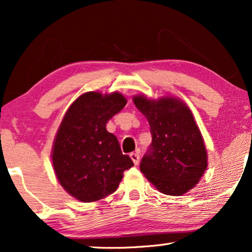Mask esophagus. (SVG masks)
<instances>
[{"instance_id":"esophagus-1","label":"esophagus","mask_w":252,"mask_h":252,"mask_svg":"<svg viewBox=\"0 0 252 252\" xmlns=\"http://www.w3.org/2000/svg\"><path fill=\"white\" fill-rule=\"evenodd\" d=\"M129 156H130V158H132V160H133L134 164H135V165L139 164V161H140V155L139 154L132 153V154L129 155Z\"/></svg>"}]
</instances>
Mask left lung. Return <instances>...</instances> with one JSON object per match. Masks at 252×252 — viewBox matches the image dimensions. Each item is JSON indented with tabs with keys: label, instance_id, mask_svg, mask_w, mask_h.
Segmentation results:
<instances>
[{
	"label": "left lung",
	"instance_id": "obj_1",
	"mask_svg": "<svg viewBox=\"0 0 252 252\" xmlns=\"http://www.w3.org/2000/svg\"><path fill=\"white\" fill-rule=\"evenodd\" d=\"M133 102L147 117L153 136L141 172L163 194L184 195L198 184L208 167L204 140L191 111L175 97L136 95Z\"/></svg>",
	"mask_w": 252,
	"mask_h": 252
}]
</instances>
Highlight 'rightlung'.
Masks as SVG:
<instances>
[{
	"mask_svg": "<svg viewBox=\"0 0 252 252\" xmlns=\"http://www.w3.org/2000/svg\"><path fill=\"white\" fill-rule=\"evenodd\" d=\"M126 103L118 92H88L72 103L62 120L51 158L61 186L78 201L95 202L112 194L124 171L134 165L106 130V123Z\"/></svg>",
	"mask_w": 252,
	"mask_h": 252,
	"instance_id": "1",
	"label": "right lung"
}]
</instances>
